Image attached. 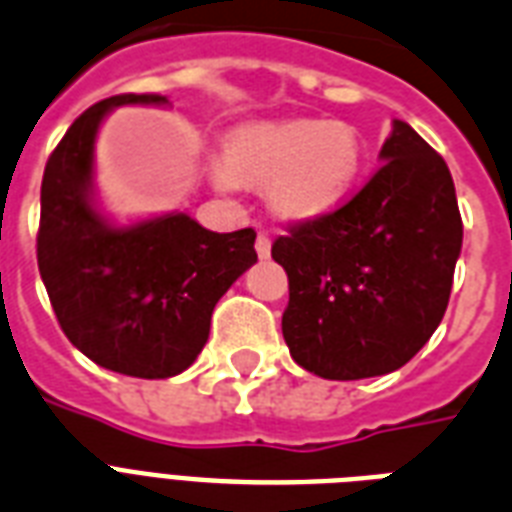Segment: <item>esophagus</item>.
Wrapping results in <instances>:
<instances>
[{
  "instance_id": "esophagus-1",
  "label": "esophagus",
  "mask_w": 512,
  "mask_h": 512,
  "mask_svg": "<svg viewBox=\"0 0 512 512\" xmlns=\"http://www.w3.org/2000/svg\"><path fill=\"white\" fill-rule=\"evenodd\" d=\"M256 253H259V259H269V253H272V240L267 235L256 237Z\"/></svg>"
}]
</instances>
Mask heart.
I'll use <instances>...</instances> for the list:
<instances>
[{
    "mask_svg": "<svg viewBox=\"0 0 512 512\" xmlns=\"http://www.w3.org/2000/svg\"><path fill=\"white\" fill-rule=\"evenodd\" d=\"M363 168L352 125L320 120L251 122L224 138L213 181L221 189L267 184L269 208L288 221L326 216L347 197Z\"/></svg>",
    "mask_w": 512,
    "mask_h": 512,
    "instance_id": "1",
    "label": "heart"
}]
</instances>
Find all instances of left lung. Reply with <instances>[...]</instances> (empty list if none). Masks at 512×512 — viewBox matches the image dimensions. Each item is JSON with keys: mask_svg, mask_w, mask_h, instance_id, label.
Wrapping results in <instances>:
<instances>
[{"mask_svg": "<svg viewBox=\"0 0 512 512\" xmlns=\"http://www.w3.org/2000/svg\"><path fill=\"white\" fill-rule=\"evenodd\" d=\"M379 160L339 211L293 224L272 245L288 275L285 344L323 379H368L406 366L449 304L462 251L449 168L400 120Z\"/></svg>", "mask_w": 512, "mask_h": 512, "instance_id": "left-lung-1", "label": "left lung"}]
</instances>
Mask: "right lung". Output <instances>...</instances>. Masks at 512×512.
Listing matches in <instances>:
<instances>
[{"label":"right lung","mask_w":512,"mask_h":512,"mask_svg":"<svg viewBox=\"0 0 512 512\" xmlns=\"http://www.w3.org/2000/svg\"><path fill=\"white\" fill-rule=\"evenodd\" d=\"M165 106L154 93L98 101L55 146L42 178L39 275L63 334L98 366L168 379L192 366L216 301L256 264V232H211L186 213L114 227L93 202L95 136L112 109Z\"/></svg>","instance_id":"right-lung-1"}]
</instances>
